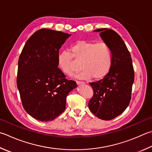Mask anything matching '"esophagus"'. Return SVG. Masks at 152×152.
Returning a JSON list of instances; mask_svg holds the SVG:
<instances>
[{"label": "esophagus", "instance_id": "obj_1", "mask_svg": "<svg viewBox=\"0 0 152 152\" xmlns=\"http://www.w3.org/2000/svg\"><path fill=\"white\" fill-rule=\"evenodd\" d=\"M76 84L78 85H80V84H84L85 83L84 82H80V81H76Z\"/></svg>", "mask_w": 152, "mask_h": 152}]
</instances>
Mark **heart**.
Listing matches in <instances>:
<instances>
[{
  "mask_svg": "<svg viewBox=\"0 0 152 152\" xmlns=\"http://www.w3.org/2000/svg\"><path fill=\"white\" fill-rule=\"evenodd\" d=\"M69 51H62L58 56V66L63 73L72 76L80 69V79L95 80L103 79L112 66V53L107 44L88 40H77Z\"/></svg>",
  "mask_w": 152,
  "mask_h": 152,
  "instance_id": "heart-1",
  "label": "heart"
}]
</instances>
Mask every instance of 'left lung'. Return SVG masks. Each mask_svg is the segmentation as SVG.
<instances>
[{
  "mask_svg": "<svg viewBox=\"0 0 152 152\" xmlns=\"http://www.w3.org/2000/svg\"><path fill=\"white\" fill-rule=\"evenodd\" d=\"M107 44L112 53V66L101 80L91 82L94 95L88 107L96 117L110 120L120 115L131 100L134 70L131 55L122 38L111 29L95 30Z\"/></svg>",
  "mask_w": 152,
  "mask_h": 152,
  "instance_id": "obj_1",
  "label": "left lung"
}]
</instances>
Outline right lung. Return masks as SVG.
Wrapping results in <instances>:
<instances>
[{"label": "right lung", "mask_w": 152, "mask_h": 152, "mask_svg": "<svg viewBox=\"0 0 152 152\" xmlns=\"http://www.w3.org/2000/svg\"><path fill=\"white\" fill-rule=\"evenodd\" d=\"M71 34L42 28L24 45L18 62L16 84L24 110L41 122L64 111L68 93L76 88L58 68L59 49Z\"/></svg>", "instance_id": "add662e5"}]
</instances>
